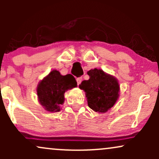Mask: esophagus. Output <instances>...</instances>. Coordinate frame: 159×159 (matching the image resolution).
Wrapping results in <instances>:
<instances>
[{"label":"esophagus","instance_id":"esophagus-1","mask_svg":"<svg viewBox=\"0 0 159 159\" xmlns=\"http://www.w3.org/2000/svg\"><path fill=\"white\" fill-rule=\"evenodd\" d=\"M76 81H77L78 85H79L81 83V81H82V78H78L77 79H76Z\"/></svg>","mask_w":159,"mask_h":159}]
</instances>
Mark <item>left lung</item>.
I'll return each mask as SVG.
<instances>
[{"label": "left lung", "mask_w": 159, "mask_h": 159, "mask_svg": "<svg viewBox=\"0 0 159 159\" xmlns=\"http://www.w3.org/2000/svg\"><path fill=\"white\" fill-rule=\"evenodd\" d=\"M89 80L81 82L79 88L85 92L88 106L95 112H107L114 107L120 96V87L116 78L102 69H90Z\"/></svg>", "instance_id": "1"}]
</instances>
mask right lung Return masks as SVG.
Wrapping results in <instances>:
<instances>
[{
  "label": "right lung",
  "mask_w": 159,
  "mask_h": 159,
  "mask_svg": "<svg viewBox=\"0 0 159 159\" xmlns=\"http://www.w3.org/2000/svg\"><path fill=\"white\" fill-rule=\"evenodd\" d=\"M76 87L77 82L72 75H62L54 69L38 84L36 93L39 102L48 112H59L64 103L65 93Z\"/></svg>",
  "instance_id": "obj_1"
}]
</instances>
